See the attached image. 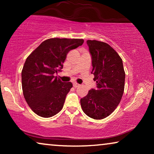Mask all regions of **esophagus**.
Segmentation results:
<instances>
[{
    "mask_svg": "<svg viewBox=\"0 0 154 154\" xmlns=\"http://www.w3.org/2000/svg\"><path fill=\"white\" fill-rule=\"evenodd\" d=\"M73 87H74V88H77V87H79L80 85H79V84L76 83H74L73 84Z\"/></svg>",
    "mask_w": 154,
    "mask_h": 154,
    "instance_id": "34e87169",
    "label": "esophagus"
}]
</instances>
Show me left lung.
<instances>
[{
    "mask_svg": "<svg viewBox=\"0 0 154 154\" xmlns=\"http://www.w3.org/2000/svg\"><path fill=\"white\" fill-rule=\"evenodd\" d=\"M92 57L94 81L97 89L89 90L81 99L83 112L92 119L100 120L109 116L121 102L125 88V73L123 61L109 44L98 41H87Z\"/></svg>",
    "mask_w": 154,
    "mask_h": 154,
    "instance_id": "8db88e82",
    "label": "left lung"
}]
</instances>
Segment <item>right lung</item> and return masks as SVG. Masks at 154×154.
<instances>
[{
    "instance_id": "1",
    "label": "right lung",
    "mask_w": 154,
    "mask_h": 154,
    "mask_svg": "<svg viewBox=\"0 0 154 154\" xmlns=\"http://www.w3.org/2000/svg\"><path fill=\"white\" fill-rule=\"evenodd\" d=\"M83 42V39L50 38L26 58L22 71L23 94L39 116L52 117L62 109L73 85L71 82L63 83L54 73L61 71L68 52Z\"/></svg>"
}]
</instances>
